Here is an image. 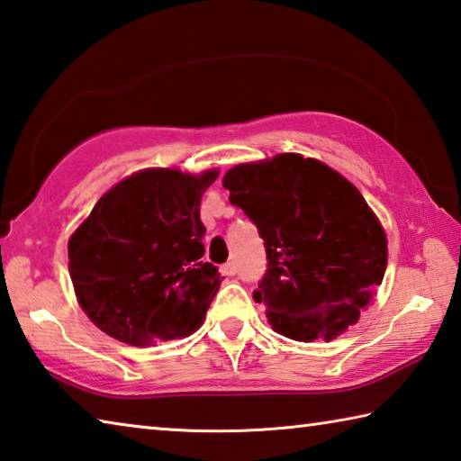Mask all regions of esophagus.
Masks as SVG:
<instances>
[{
    "instance_id": "esophagus-1",
    "label": "esophagus",
    "mask_w": 461,
    "mask_h": 461,
    "mask_svg": "<svg viewBox=\"0 0 461 461\" xmlns=\"http://www.w3.org/2000/svg\"><path fill=\"white\" fill-rule=\"evenodd\" d=\"M238 272V267H236V262H225L223 267H221V275L223 276H233Z\"/></svg>"
}]
</instances>
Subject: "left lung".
Segmentation results:
<instances>
[{"mask_svg": "<svg viewBox=\"0 0 461 461\" xmlns=\"http://www.w3.org/2000/svg\"><path fill=\"white\" fill-rule=\"evenodd\" d=\"M223 186L264 240L268 264L252 296L272 330L313 341L354 325L388 258L384 230L362 193L301 154L233 167Z\"/></svg>", "mask_w": 461, "mask_h": 461, "instance_id": "left-lung-1", "label": "left lung"}]
</instances>
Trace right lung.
Segmentation results:
<instances>
[{
  "label": "right lung",
  "instance_id": "right-lung-1",
  "mask_svg": "<svg viewBox=\"0 0 461 461\" xmlns=\"http://www.w3.org/2000/svg\"><path fill=\"white\" fill-rule=\"evenodd\" d=\"M201 176L148 168L107 191L68 240V272L85 313L130 346L197 331L221 275L203 260Z\"/></svg>",
  "mask_w": 461,
  "mask_h": 461
}]
</instances>
